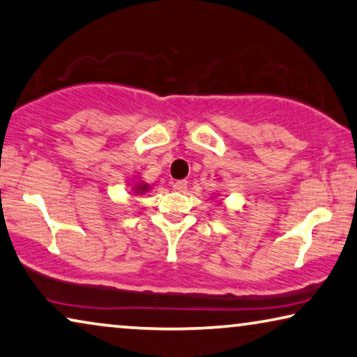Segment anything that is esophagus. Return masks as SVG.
<instances>
[{
  "instance_id": "obj_1",
  "label": "esophagus",
  "mask_w": 357,
  "mask_h": 357,
  "mask_svg": "<svg viewBox=\"0 0 357 357\" xmlns=\"http://www.w3.org/2000/svg\"><path fill=\"white\" fill-rule=\"evenodd\" d=\"M172 187H174L175 191H180V193H183V191L188 188V182H187V180H177V182H175Z\"/></svg>"
}]
</instances>
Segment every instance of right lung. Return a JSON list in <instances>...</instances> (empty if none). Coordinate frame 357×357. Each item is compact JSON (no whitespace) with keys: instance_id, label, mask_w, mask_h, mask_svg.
Masks as SVG:
<instances>
[{"instance_id":"1","label":"right lung","mask_w":357,"mask_h":357,"mask_svg":"<svg viewBox=\"0 0 357 357\" xmlns=\"http://www.w3.org/2000/svg\"><path fill=\"white\" fill-rule=\"evenodd\" d=\"M149 188H151V187H149L148 183L142 182V180H138V182H133V187H132L133 195H143V193H146Z\"/></svg>"}]
</instances>
